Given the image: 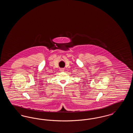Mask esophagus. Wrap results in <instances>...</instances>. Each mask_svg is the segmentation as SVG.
Masks as SVG:
<instances>
[{"instance_id": "obj_1", "label": "esophagus", "mask_w": 133, "mask_h": 133, "mask_svg": "<svg viewBox=\"0 0 133 133\" xmlns=\"http://www.w3.org/2000/svg\"><path fill=\"white\" fill-rule=\"evenodd\" d=\"M64 70V69L63 68H61V69H60V71L61 72H63Z\"/></svg>"}]
</instances>
